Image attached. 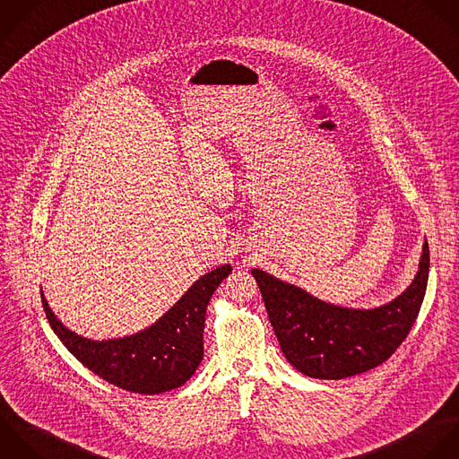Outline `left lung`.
Listing matches in <instances>:
<instances>
[{"label":"left lung","mask_w":459,"mask_h":459,"mask_svg":"<svg viewBox=\"0 0 459 459\" xmlns=\"http://www.w3.org/2000/svg\"><path fill=\"white\" fill-rule=\"evenodd\" d=\"M286 359L315 379H345L385 363L408 338L424 302L429 245L410 288L394 302L363 311L325 304L263 270H252Z\"/></svg>","instance_id":"8db88e82"}]
</instances>
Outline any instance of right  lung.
Returning a JSON list of instances; mask_svg holds the SVG:
<instances>
[{
    "instance_id": "1",
    "label": "right lung",
    "mask_w": 459,
    "mask_h": 459,
    "mask_svg": "<svg viewBox=\"0 0 459 459\" xmlns=\"http://www.w3.org/2000/svg\"><path fill=\"white\" fill-rule=\"evenodd\" d=\"M232 272L220 266L200 277L150 329L134 336L92 342L65 329L42 299L46 318L65 349L107 383L141 395H159L182 386L204 358L205 309L216 288Z\"/></svg>"
}]
</instances>
